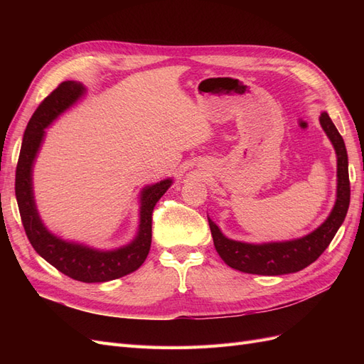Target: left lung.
<instances>
[{"label": "left lung", "mask_w": 364, "mask_h": 364, "mask_svg": "<svg viewBox=\"0 0 364 364\" xmlns=\"http://www.w3.org/2000/svg\"><path fill=\"white\" fill-rule=\"evenodd\" d=\"M321 124L337 153V200L331 214L322 226H318L314 232L306 237L284 241V243L266 245H249L229 240L220 232L213 220L208 218L215 250L229 267L252 274H267V277L294 273L310 266L333 241L346 217L350 200L348 153L343 138L326 112L321 115Z\"/></svg>", "instance_id": "left-lung-1"}]
</instances>
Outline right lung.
Instances as JSON below:
<instances>
[{
    "mask_svg": "<svg viewBox=\"0 0 364 364\" xmlns=\"http://www.w3.org/2000/svg\"><path fill=\"white\" fill-rule=\"evenodd\" d=\"M85 91L80 83L71 80L62 82L50 95L43 98L35 114L31 115L19 159L16 165L15 193L21 220L27 238L39 255L48 261L67 277L82 282H106L135 272L146 261L151 245V215L153 209L164 193L168 190L171 181H162L147 186L141 196V223L136 238L126 247L100 252L80 245L67 243L51 235L42 225L33 200L31 165L42 142L46 129L51 121L70 107Z\"/></svg>",
    "mask_w": 364,
    "mask_h": 364,
    "instance_id": "add662e5",
    "label": "right lung"
}]
</instances>
